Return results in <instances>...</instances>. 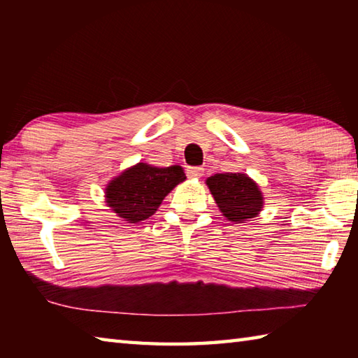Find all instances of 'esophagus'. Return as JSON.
Listing matches in <instances>:
<instances>
[{"label": "esophagus", "instance_id": "esophagus-1", "mask_svg": "<svg viewBox=\"0 0 358 358\" xmlns=\"http://www.w3.org/2000/svg\"><path fill=\"white\" fill-rule=\"evenodd\" d=\"M187 175L189 177H192V178H200V177H203L204 175V169L201 166H192V167H187Z\"/></svg>", "mask_w": 358, "mask_h": 358}]
</instances>
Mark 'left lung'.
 I'll use <instances>...</instances> for the list:
<instances>
[{
  "instance_id": "8db88e82",
  "label": "left lung",
  "mask_w": 358,
  "mask_h": 358,
  "mask_svg": "<svg viewBox=\"0 0 358 358\" xmlns=\"http://www.w3.org/2000/svg\"><path fill=\"white\" fill-rule=\"evenodd\" d=\"M223 215L234 223H245L263 208L260 189L246 173H215L206 180Z\"/></svg>"
}]
</instances>
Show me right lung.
<instances>
[{
  "instance_id": "add662e5",
  "label": "right lung",
  "mask_w": 358,
  "mask_h": 358,
  "mask_svg": "<svg viewBox=\"0 0 358 358\" xmlns=\"http://www.w3.org/2000/svg\"><path fill=\"white\" fill-rule=\"evenodd\" d=\"M185 178L180 166L155 167L138 163L110 181L106 187V200L126 222L140 223L154 214L164 196Z\"/></svg>"
}]
</instances>
